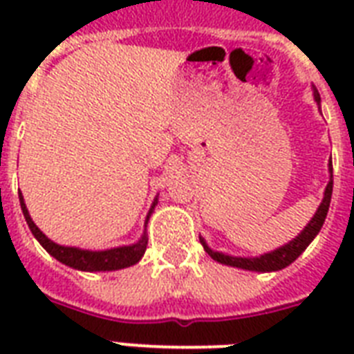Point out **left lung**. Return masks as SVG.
Here are the masks:
<instances>
[{
	"label": "left lung",
	"instance_id": "obj_1",
	"mask_svg": "<svg viewBox=\"0 0 354 354\" xmlns=\"http://www.w3.org/2000/svg\"><path fill=\"white\" fill-rule=\"evenodd\" d=\"M314 101L318 102L319 106V101H322V99H319V93L316 88H314ZM329 171L333 172V161H329ZM330 196H333V180L327 183L324 200H322V204H319L316 215L313 216V221L305 226V230H303L294 241H290L288 244H285V246L277 248L274 252L264 253L261 257H232V255H224V253L221 252H213V250L205 244V241L202 236H200V242H202L205 253L211 255V259H215V261H218V263L222 264H227V266L252 270V272H275V270H283L286 268L288 264L294 263V261L307 250L308 244L314 241V236L319 233V230L324 226L325 216H327V211H329Z\"/></svg>",
	"mask_w": 354,
	"mask_h": 354
}]
</instances>
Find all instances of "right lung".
<instances>
[{
    "instance_id": "obj_1",
    "label": "right lung",
    "mask_w": 354,
    "mask_h": 354,
    "mask_svg": "<svg viewBox=\"0 0 354 354\" xmlns=\"http://www.w3.org/2000/svg\"><path fill=\"white\" fill-rule=\"evenodd\" d=\"M19 194V205H21V211H24V216L27 224H29L30 232L36 236V241L40 242L41 246L46 248L47 253H51L53 257L60 261L66 266H71L75 270H82V272H112V270H121L128 268L143 257L145 250H147V242H149V236L147 233H143V236L139 239L136 244L132 246H119L112 248V250H104V252H90V250H80V248H69V246H60V244H55L53 241H49L44 233L36 227V224L32 222V218L29 216V211L25 207L24 196ZM156 200L152 207H150V213L154 209ZM149 213V216H150ZM149 216H147V222H149Z\"/></svg>"
}]
</instances>
